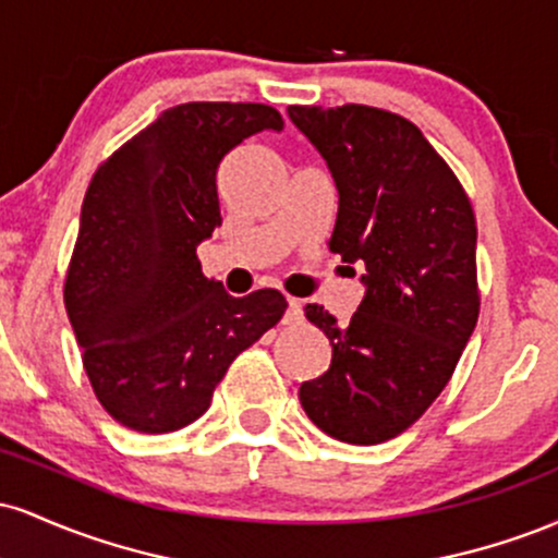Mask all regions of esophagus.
<instances>
[{
	"label": "esophagus",
	"instance_id": "esophagus-1",
	"mask_svg": "<svg viewBox=\"0 0 558 558\" xmlns=\"http://www.w3.org/2000/svg\"><path fill=\"white\" fill-rule=\"evenodd\" d=\"M299 319H301V301L299 299H288L283 323L291 325V323H299Z\"/></svg>",
	"mask_w": 558,
	"mask_h": 558
}]
</instances>
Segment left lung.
<instances>
[{"instance_id": "obj_1", "label": "left lung", "mask_w": 558, "mask_h": 558, "mask_svg": "<svg viewBox=\"0 0 558 558\" xmlns=\"http://www.w3.org/2000/svg\"><path fill=\"white\" fill-rule=\"evenodd\" d=\"M338 191L330 252L364 265V299L345 325L304 315L328 336V373L299 401L323 433L373 446L438 399L477 325V226L451 168L407 118L364 105L288 107Z\"/></svg>"}]
</instances>
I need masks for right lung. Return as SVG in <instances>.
<instances>
[{"label": "right lung", "instance_id": "right-lung-1", "mask_svg": "<svg viewBox=\"0 0 558 558\" xmlns=\"http://www.w3.org/2000/svg\"><path fill=\"white\" fill-rule=\"evenodd\" d=\"M259 131H283L280 112L189 101L94 172L65 306L96 399L131 430L172 433L202 417L230 362L283 317V293L230 296L196 257L222 222L217 168Z\"/></svg>", "mask_w": 558, "mask_h": 558}]
</instances>
